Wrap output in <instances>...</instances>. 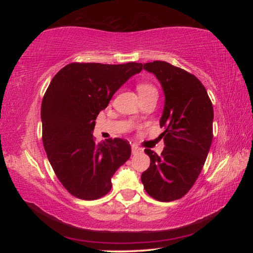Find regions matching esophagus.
<instances>
[{
  "mask_svg": "<svg viewBox=\"0 0 253 253\" xmlns=\"http://www.w3.org/2000/svg\"><path fill=\"white\" fill-rule=\"evenodd\" d=\"M142 151H143V149L140 148V147H138V146H136V145H132V146H131V153L134 154V155H135V154L140 153Z\"/></svg>",
  "mask_w": 253,
  "mask_h": 253,
  "instance_id": "obj_1",
  "label": "esophagus"
}]
</instances>
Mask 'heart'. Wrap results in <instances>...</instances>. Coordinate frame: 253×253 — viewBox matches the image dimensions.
I'll return each instance as SVG.
<instances>
[{
	"label": "heart",
	"instance_id": "heart-1",
	"mask_svg": "<svg viewBox=\"0 0 253 253\" xmlns=\"http://www.w3.org/2000/svg\"><path fill=\"white\" fill-rule=\"evenodd\" d=\"M137 90H138L140 96L147 95V93H151V92H157V89L155 88V85L149 83H139L137 84Z\"/></svg>",
	"mask_w": 253,
	"mask_h": 253
}]
</instances>
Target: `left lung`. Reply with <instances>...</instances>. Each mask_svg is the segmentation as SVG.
<instances>
[{"instance_id": "obj_1", "label": "left lung", "mask_w": 253, "mask_h": 253, "mask_svg": "<svg viewBox=\"0 0 253 253\" xmlns=\"http://www.w3.org/2000/svg\"><path fill=\"white\" fill-rule=\"evenodd\" d=\"M160 80L165 105L160 121L165 147L161 155L145 153L151 165L142 174L149 196L161 202L183 198L202 170L213 138V106L202 83L194 75L165 61L144 63Z\"/></svg>"}]
</instances>
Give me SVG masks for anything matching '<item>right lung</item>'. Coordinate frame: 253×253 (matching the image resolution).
<instances>
[{
  "label": "right lung",
  "mask_w": 253,
  "mask_h": 253,
  "mask_svg": "<svg viewBox=\"0 0 253 253\" xmlns=\"http://www.w3.org/2000/svg\"><path fill=\"white\" fill-rule=\"evenodd\" d=\"M143 65L72 62L51 80L42 99V142L63 187L76 198L100 199L111 177L130 157L129 143L109 138L96 144L95 121L111 97Z\"/></svg>",
  "instance_id": "1"
}]
</instances>
